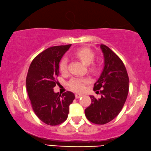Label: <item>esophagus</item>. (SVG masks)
Listing matches in <instances>:
<instances>
[{
    "label": "esophagus",
    "instance_id": "34e87169",
    "mask_svg": "<svg viewBox=\"0 0 151 151\" xmlns=\"http://www.w3.org/2000/svg\"><path fill=\"white\" fill-rule=\"evenodd\" d=\"M81 96H82V94H79V93L75 94V97H76V99H79Z\"/></svg>",
    "mask_w": 151,
    "mask_h": 151
}]
</instances>
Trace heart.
<instances>
[{"mask_svg": "<svg viewBox=\"0 0 151 151\" xmlns=\"http://www.w3.org/2000/svg\"><path fill=\"white\" fill-rule=\"evenodd\" d=\"M73 55L76 57L79 58L82 62L85 65H90L93 62L94 58V53L90 48L86 47H83L78 48L74 51ZM68 59L66 57H63L59 63V70L61 73H65L67 70ZM91 70H95L96 69V65L95 63H92L89 66ZM89 79L87 78L83 77H74L69 82L70 88L76 91H83L85 88V86L89 83Z\"/></svg>", "mask_w": 151, "mask_h": 151, "instance_id": "b5f03b06", "label": "heart"}]
</instances>
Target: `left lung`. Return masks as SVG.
Wrapping results in <instances>:
<instances>
[{"label": "left lung", "instance_id": "left-lung-1", "mask_svg": "<svg viewBox=\"0 0 151 151\" xmlns=\"http://www.w3.org/2000/svg\"><path fill=\"white\" fill-rule=\"evenodd\" d=\"M104 58V66L100 77L94 85L93 90L101 97L91 96V104L85 110L89 121L104 124L113 120L123 107L129 93V79L124 63L111 49L101 45Z\"/></svg>", "mask_w": 151, "mask_h": 151}]
</instances>
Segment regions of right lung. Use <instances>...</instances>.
Masks as SVG:
<instances>
[{
  "label": "right lung",
  "instance_id": "right-lung-1",
  "mask_svg": "<svg viewBox=\"0 0 151 151\" xmlns=\"http://www.w3.org/2000/svg\"><path fill=\"white\" fill-rule=\"evenodd\" d=\"M70 46H55L45 50L32 60L28 70L27 90L32 108L40 121L51 126L66 121L69 105L75 97L72 92L61 94L53 89L57 83L60 61Z\"/></svg>",
  "mask_w": 151,
  "mask_h": 151
}]
</instances>
